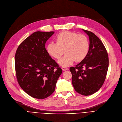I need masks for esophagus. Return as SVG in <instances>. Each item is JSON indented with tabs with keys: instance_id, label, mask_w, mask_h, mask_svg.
I'll use <instances>...</instances> for the list:
<instances>
[{
	"instance_id": "obj_1",
	"label": "esophagus",
	"mask_w": 122,
	"mask_h": 122,
	"mask_svg": "<svg viewBox=\"0 0 122 122\" xmlns=\"http://www.w3.org/2000/svg\"><path fill=\"white\" fill-rule=\"evenodd\" d=\"M62 69L63 71H66V70H67L68 69H67V68H66V67H62Z\"/></svg>"
}]
</instances>
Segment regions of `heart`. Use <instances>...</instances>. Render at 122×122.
Returning a JSON list of instances; mask_svg holds the SVG:
<instances>
[{
  "label": "heart",
  "mask_w": 122,
  "mask_h": 122,
  "mask_svg": "<svg viewBox=\"0 0 122 122\" xmlns=\"http://www.w3.org/2000/svg\"><path fill=\"white\" fill-rule=\"evenodd\" d=\"M56 43H49L47 45L48 53L59 59L64 52L65 55L58 61L60 66L66 67L75 61L80 62L86 56L89 50V43L86 36L69 31L59 34L56 37Z\"/></svg>",
  "instance_id": "b5f03b06"
}]
</instances>
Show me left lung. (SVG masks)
<instances>
[{
  "label": "left lung",
  "mask_w": 122,
  "mask_h": 122,
  "mask_svg": "<svg viewBox=\"0 0 122 122\" xmlns=\"http://www.w3.org/2000/svg\"><path fill=\"white\" fill-rule=\"evenodd\" d=\"M89 37L86 56L75 67H71L72 83L76 92L89 96L97 92L104 82L109 67V57L102 42L97 36L82 30Z\"/></svg>",
  "instance_id": "8db88e82"
}]
</instances>
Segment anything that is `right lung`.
<instances>
[{
	"instance_id": "obj_1",
	"label": "right lung",
	"mask_w": 122,
	"mask_h": 122,
	"mask_svg": "<svg viewBox=\"0 0 122 122\" xmlns=\"http://www.w3.org/2000/svg\"><path fill=\"white\" fill-rule=\"evenodd\" d=\"M54 34V31H36L20 45L15 53L18 82L24 92L35 98L51 96L62 72L45 48L47 41Z\"/></svg>"
}]
</instances>
